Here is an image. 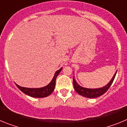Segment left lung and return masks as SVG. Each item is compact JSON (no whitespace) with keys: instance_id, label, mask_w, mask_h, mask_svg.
<instances>
[{"instance_id":"obj_1","label":"left lung","mask_w":127,"mask_h":127,"mask_svg":"<svg viewBox=\"0 0 127 127\" xmlns=\"http://www.w3.org/2000/svg\"><path fill=\"white\" fill-rule=\"evenodd\" d=\"M116 72H117V71H116V72L114 73L113 77H112V79L110 80V81L109 82L107 85H105L103 87H102V88H84V87H82L80 85H78V83L75 80L74 77L73 85L75 90H76V92L77 94L82 95V96H83V97H86V98H93L100 97V96L104 94H105L107 91V90L109 88L111 85L113 83V81L114 79V77L116 76Z\"/></svg>"}]
</instances>
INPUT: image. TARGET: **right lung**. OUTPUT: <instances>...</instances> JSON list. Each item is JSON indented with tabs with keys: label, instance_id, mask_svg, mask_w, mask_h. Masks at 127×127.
Here are the masks:
<instances>
[{
	"label": "right lung",
	"instance_id": "right-lung-1",
	"mask_svg": "<svg viewBox=\"0 0 127 127\" xmlns=\"http://www.w3.org/2000/svg\"><path fill=\"white\" fill-rule=\"evenodd\" d=\"M62 69V67H61L59 70L56 71L55 73L52 80L51 81L50 83L48 85L41 88H25V87H22V86H19L16 83V85L17 86L18 88L22 91V92L24 93L26 95H29L30 97H35V98H43V97H46L50 95L51 93L53 92L55 87V81L57 76L59 74L60 71Z\"/></svg>",
	"mask_w": 127,
	"mask_h": 127
}]
</instances>
